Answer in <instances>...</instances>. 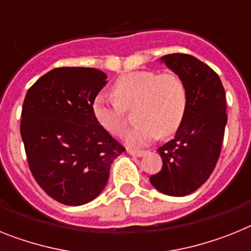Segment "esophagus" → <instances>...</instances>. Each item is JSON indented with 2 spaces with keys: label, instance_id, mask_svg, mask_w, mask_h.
<instances>
[{
  "label": "esophagus",
  "instance_id": "esophagus-1",
  "mask_svg": "<svg viewBox=\"0 0 251 251\" xmlns=\"http://www.w3.org/2000/svg\"><path fill=\"white\" fill-rule=\"evenodd\" d=\"M127 153L130 155H135V157H143L145 154V151H132V149H127Z\"/></svg>",
  "mask_w": 251,
  "mask_h": 251
}]
</instances>
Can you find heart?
<instances>
[{"mask_svg": "<svg viewBox=\"0 0 251 251\" xmlns=\"http://www.w3.org/2000/svg\"><path fill=\"white\" fill-rule=\"evenodd\" d=\"M112 94L115 100H94V117L106 131L120 136L127 126V112L134 109L138 125L126 135L132 148L144 147L158 135H174L184 121L187 90L177 74L132 71L116 80Z\"/></svg>", "mask_w": 251, "mask_h": 251, "instance_id": "1", "label": "heart"}]
</instances>
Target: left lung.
Listing matches in <instances>:
<instances>
[{
    "label": "left lung",
    "mask_w": 251,
    "mask_h": 251,
    "mask_svg": "<svg viewBox=\"0 0 251 251\" xmlns=\"http://www.w3.org/2000/svg\"><path fill=\"white\" fill-rule=\"evenodd\" d=\"M184 80L187 107L172 140L157 149L162 170L151 184L171 197H185L201 186L220 158L227 124L226 93L220 76L194 56L172 53L161 58Z\"/></svg>",
    "instance_id": "left-lung-1"
}]
</instances>
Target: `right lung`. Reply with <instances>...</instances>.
<instances>
[{
	"label": "right lung",
	"mask_w": 251,
	"mask_h": 251,
	"mask_svg": "<svg viewBox=\"0 0 251 251\" xmlns=\"http://www.w3.org/2000/svg\"><path fill=\"white\" fill-rule=\"evenodd\" d=\"M107 75L92 67H57L29 88L20 134L38 185L65 205L92 201L125 148L97 121L93 102Z\"/></svg>",
	"instance_id": "add662e5"
}]
</instances>
